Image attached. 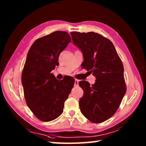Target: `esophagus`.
Here are the masks:
<instances>
[{
	"label": "esophagus",
	"instance_id": "1",
	"mask_svg": "<svg viewBox=\"0 0 146 146\" xmlns=\"http://www.w3.org/2000/svg\"><path fill=\"white\" fill-rule=\"evenodd\" d=\"M74 86H78V80H77V79L75 80V82H74Z\"/></svg>",
	"mask_w": 146,
	"mask_h": 146
}]
</instances>
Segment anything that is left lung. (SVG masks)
Wrapping results in <instances>:
<instances>
[{
	"instance_id": "8db88e82",
	"label": "left lung",
	"mask_w": 146,
	"mask_h": 146,
	"mask_svg": "<svg viewBox=\"0 0 146 146\" xmlns=\"http://www.w3.org/2000/svg\"><path fill=\"white\" fill-rule=\"evenodd\" d=\"M70 34L73 43L82 51V68L96 78L92 85L85 80L78 82L84 91L80 112L90 121L102 123L115 114L126 92L123 64L113 43L101 34Z\"/></svg>"
}]
</instances>
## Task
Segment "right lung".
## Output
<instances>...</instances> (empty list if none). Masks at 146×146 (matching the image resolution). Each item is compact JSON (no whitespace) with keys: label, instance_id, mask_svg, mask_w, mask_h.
I'll return each instance as SVG.
<instances>
[{"label":"right lung","instance_id":"add662e5","mask_svg":"<svg viewBox=\"0 0 146 146\" xmlns=\"http://www.w3.org/2000/svg\"><path fill=\"white\" fill-rule=\"evenodd\" d=\"M71 41L68 32L56 31L36 40L28 52L21 76L25 98L30 110L42 121L62 114L73 87V77L57 80L51 73L59 65L60 52Z\"/></svg>","mask_w":146,"mask_h":146}]
</instances>
